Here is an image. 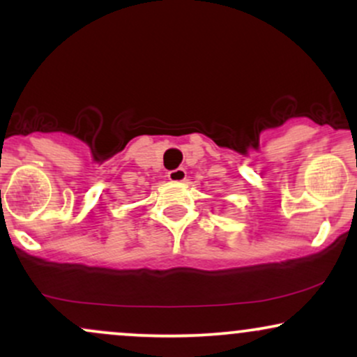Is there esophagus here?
<instances>
[{
  "instance_id": "esophagus-1",
  "label": "esophagus",
  "mask_w": 357,
  "mask_h": 357,
  "mask_svg": "<svg viewBox=\"0 0 357 357\" xmlns=\"http://www.w3.org/2000/svg\"><path fill=\"white\" fill-rule=\"evenodd\" d=\"M167 179H169L171 183H183L184 179H186V171H184L183 167L169 171V173H167Z\"/></svg>"
}]
</instances>
